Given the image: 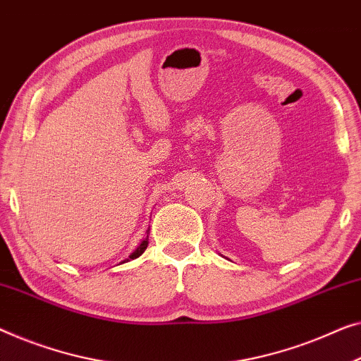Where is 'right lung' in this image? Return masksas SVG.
Segmentation results:
<instances>
[{"label":"right lung","instance_id":"obj_1","mask_svg":"<svg viewBox=\"0 0 361 361\" xmlns=\"http://www.w3.org/2000/svg\"><path fill=\"white\" fill-rule=\"evenodd\" d=\"M148 234H149V229H148V231H146V238L143 239V241H142V243H140V245H138V247H137V249H135V250H133V252L128 255V259H125V260H122V264H123V262H128V260H132V259H137V257H140V255H142V254L145 252V250H146V247H148Z\"/></svg>","mask_w":361,"mask_h":361}]
</instances>
